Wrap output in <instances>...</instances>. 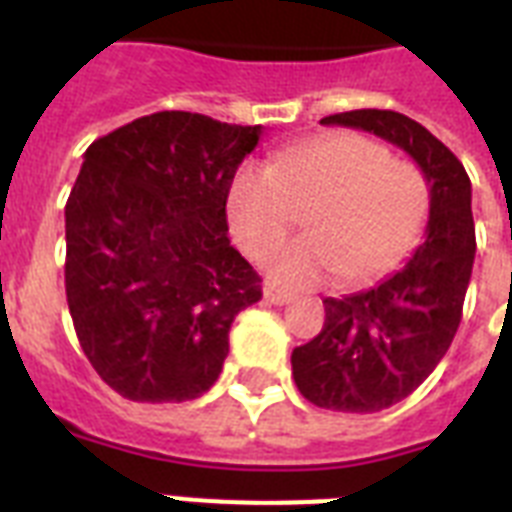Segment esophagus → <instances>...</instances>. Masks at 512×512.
Here are the masks:
<instances>
[{
	"label": "esophagus",
	"instance_id": "obj_1",
	"mask_svg": "<svg viewBox=\"0 0 512 512\" xmlns=\"http://www.w3.org/2000/svg\"><path fill=\"white\" fill-rule=\"evenodd\" d=\"M263 297H265V303H271V305L292 303V295H289V292H284V289L273 287V284H268V287H265Z\"/></svg>",
	"mask_w": 512,
	"mask_h": 512
}]
</instances>
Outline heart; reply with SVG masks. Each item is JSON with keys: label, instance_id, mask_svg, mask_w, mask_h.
<instances>
[{"label": "heart", "instance_id": "obj_1", "mask_svg": "<svg viewBox=\"0 0 512 512\" xmlns=\"http://www.w3.org/2000/svg\"><path fill=\"white\" fill-rule=\"evenodd\" d=\"M305 212L308 236L271 260L284 287H313L340 273L366 284L393 271L420 241L430 215L428 180L364 135H324L273 156L268 170L241 167L228 185L233 239L265 260Z\"/></svg>", "mask_w": 512, "mask_h": 512}]
</instances>
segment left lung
<instances>
[{"instance_id":"left-lung-1","label":"left lung","mask_w":512,"mask_h":512,"mask_svg":"<svg viewBox=\"0 0 512 512\" xmlns=\"http://www.w3.org/2000/svg\"><path fill=\"white\" fill-rule=\"evenodd\" d=\"M372 132L404 148L430 185L425 241L374 289L324 300V327L292 350V377L311 404L332 412H382L438 366L462 319L476 257L470 177L420 122L396 111H345L321 119Z\"/></svg>"}]
</instances>
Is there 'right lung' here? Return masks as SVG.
<instances>
[{
    "label": "right lung",
    "mask_w": 512,
    "mask_h": 512,
    "mask_svg": "<svg viewBox=\"0 0 512 512\" xmlns=\"http://www.w3.org/2000/svg\"><path fill=\"white\" fill-rule=\"evenodd\" d=\"M263 127L159 111L87 148L66 201V297L100 380L140 404L204 396L263 297L231 247L228 185Z\"/></svg>",
    "instance_id": "right-lung-1"
}]
</instances>
